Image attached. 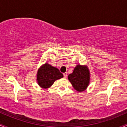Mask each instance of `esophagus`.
Returning <instances> with one entry per match:
<instances>
[{
  "label": "esophagus",
  "instance_id": "obj_1",
  "mask_svg": "<svg viewBox=\"0 0 127 127\" xmlns=\"http://www.w3.org/2000/svg\"><path fill=\"white\" fill-rule=\"evenodd\" d=\"M63 75H64V78H66L67 77V73H63Z\"/></svg>",
  "mask_w": 127,
  "mask_h": 127
}]
</instances>
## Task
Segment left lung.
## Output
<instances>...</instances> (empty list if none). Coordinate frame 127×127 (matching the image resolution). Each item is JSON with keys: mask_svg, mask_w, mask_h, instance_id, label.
<instances>
[{"mask_svg": "<svg viewBox=\"0 0 127 127\" xmlns=\"http://www.w3.org/2000/svg\"><path fill=\"white\" fill-rule=\"evenodd\" d=\"M68 79L77 91H85L90 82V72L88 66L78 64L74 68L73 73L68 75Z\"/></svg>", "mask_w": 127, "mask_h": 127, "instance_id": "1", "label": "left lung"}]
</instances>
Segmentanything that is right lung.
<instances>
[{
  "mask_svg": "<svg viewBox=\"0 0 127 127\" xmlns=\"http://www.w3.org/2000/svg\"><path fill=\"white\" fill-rule=\"evenodd\" d=\"M63 78V75L57 68L45 63L39 68L36 75V80L42 88H48L56 80Z\"/></svg>",
  "mask_w": 127,
  "mask_h": 127,
  "instance_id": "add662e5",
  "label": "right lung"
}]
</instances>
